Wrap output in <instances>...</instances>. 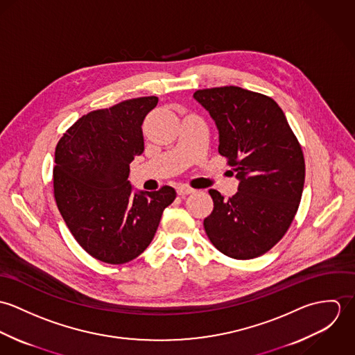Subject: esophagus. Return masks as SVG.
Wrapping results in <instances>:
<instances>
[{"label": "esophagus", "instance_id": "1", "mask_svg": "<svg viewBox=\"0 0 355 355\" xmlns=\"http://www.w3.org/2000/svg\"><path fill=\"white\" fill-rule=\"evenodd\" d=\"M193 191L194 190L191 187H187V186H179L178 187V196H180V197H186V196L191 194Z\"/></svg>", "mask_w": 355, "mask_h": 355}]
</instances>
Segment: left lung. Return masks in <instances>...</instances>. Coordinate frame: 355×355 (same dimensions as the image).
Masks as SVG:
<instances>
[{"mask_svg":"<svg viewBox=\"0 0 355 355\" xmlns=\"http://www.w3.org/2000/svg\"><path fill=\"white\" fill-rule=\"evenodd\" d=\"M220 134L218 153L241 180L228 200L209 190L203 220L211 245L227 257L252 259L288 231L302 198L304 157L283 110L268 96L236 86L197 90Z\"/></svg>","mask_w":355,"mask_h":355,"instance_id":"1","label":"left lung"}]
</instances>
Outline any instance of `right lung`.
Returning <instances> with one entry per match:
<instances>
[{
    "label": "right lung",
    "mask_w": 355,
    "mask_h": 355,
    "mask_svg": "<svg viewBox=\"0 0 355 355\" xmlns=\"http://www.w3.org/2000/svg\"><path fill=\"white\" fill-rule=\"evenodd\" d=\"M157 97L119 102L82 116L54 153L53 194L80 248L105 263L132 261L150 245L176 191L132 194L130 164L144 153L142 123Z\"/></svg>",
    "instance_id": "right-lung-1"
}]
</instances>
